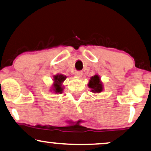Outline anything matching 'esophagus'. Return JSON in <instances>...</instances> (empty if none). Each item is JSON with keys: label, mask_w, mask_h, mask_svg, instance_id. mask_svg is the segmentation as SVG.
I'll return each mask as SVG.
<instances>
[{"label": "esophagus", "mask_w": 151, "mask_h": 151, "mask_svg": "<svg viewBox=\"0 0 151 151\" xmlns=\"http://www.w3.org/2000/svg\"><path fill=\"white\" fill-rule=\"evenodd\" d=\"M82 74H83V72H81V71H77V72H75V76H76V77H79V78L81 77Z\"/></svg>", "instance_id": "esophagus-1"}]
</instances>
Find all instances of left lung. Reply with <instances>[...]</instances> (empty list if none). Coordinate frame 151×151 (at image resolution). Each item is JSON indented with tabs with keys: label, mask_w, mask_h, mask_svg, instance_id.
Listing matches in <instances>:
<instances>
[{
	"label": "left lung",
	"mask_w": 151,
	"mask_h": 151,
	"mask_svg": "<svg viewBox=\"0 0 151 151\" xmlns=\"http://www.w3.org/2000/svg\"><path fill=\"white\" fill-rule=\"evenodd\" d=\"M88 86L91 88V92L94 93H100L104 89L103 83L98 74H95L91 77L88 83Z\"/></svg>",
	"instance_id": "1"
}]
</instances>
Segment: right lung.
Segmentation results:
<instances>
[{"label":"right lung","instance_id":"right-lung-1","mask_svg":"<svg viewBox=\"0 0 151 151\" xmlns=\"http://www.w3.org/2000/svg\"><path fill=\"white\" fill-rule=\"evenodd\" d=\"M67 77L62 74H57L53 77V84L50 91L55 94H61L63 91V82Z\"/></svg>","mask_w":151,"mask_h":151}]
</instances>
